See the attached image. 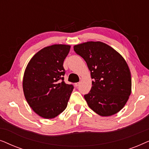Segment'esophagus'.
<instances>
[{
	"label": "esophagus",
	"instance_id": "esophagus-1",
	"mask_svg": "<svg viewBox=\"0 0 149 149\" xmlns=\"http://www.w3.org/2000/svg\"><path fill=\"white\" fill-rule=\"evenodd\" d=\"M80 84H81V82H79V83H75L74 85H75V86H76V87H78L79 85H80Z\"/></svg>",
	"mask_w": 149,
	"mask_h": 149
}]
</instances>
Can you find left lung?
<instances>
[{
    "instance_id": "obj_1",
    "label": "left lung",
    "mask_w": 149,
    "mask_h": 149,
    "mask_svg": "<svg viewBox=\"0 0 149 149\" xmlns=\"http://www.w3.org/2000/svg\"><path fill=\"white\" fill-rule=\"evenodd\" d=\"M74 50L86 62L93 79L90 91L84 95L89 107L102 117L117 113L132 92L131 72L125 59L100 41L76 45Z\"/></svg>"
}]
</instances>
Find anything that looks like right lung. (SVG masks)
<instances>
[{
    "label": "right lung",
    "mask_w": 149,
    "mask_h": 149,
    "mask_svg": "<svg viewBox=\"0 0 149 149\" xmlns=\"http://www.w3.org/2000/svg\"><path fill=\"white\" fill-rule=\"evenodd\" d=\"M70 45L56 44L46 47L31 58L24 71L23 91L34 113L53 119L66 109L73 90L64 81V61Z\"/></svg>",
    "instance_id": "add662e5"
}]
</instances>
